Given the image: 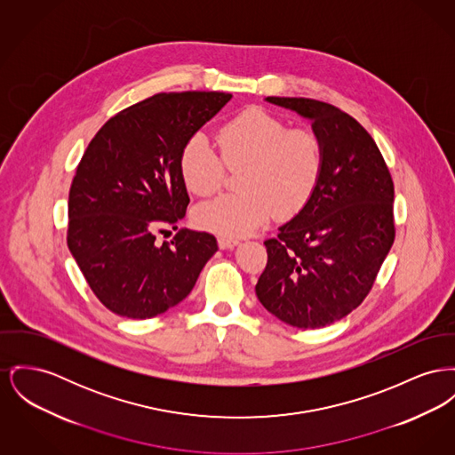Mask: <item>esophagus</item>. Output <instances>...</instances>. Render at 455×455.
Instances as JSON below:
<instances>
[{
  "mask_svg": "<svg viewBox=\"0 0 455 455\" xmlns=\"http://www.w3.org/2000/svg\"><path fill=\"white\" fill-rule=\"evenodd\" d=\"M218 245H220V249H234V247L239 245V241L237 239H230V237H220L218 239Z\"/></svg>",
  "mask_w": 455,
  "mask_h": 455,
  "instance_id": "34e87169",
  "label": "esophagus"
}]
</instances>
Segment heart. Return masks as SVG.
Here are the masks:
<instances>
[{"mask_svg":"<svg viewBox=\"0 0 455 455\" xmlns=\"http://www.w3.org/2000/svg\"><path fill=\"white\" fill-rule=\"evenodd\" d=\"M228 168H243L241 194L221 196L194 210V223L208 232L241 237L269 220L297 213L316 188L323 164L320 139L311 131L291 129L258 107L232 116L216 135ZM204 134L190 135L179 158L188 192L208 197L221 188L225 168Z\"/></svg>","mask_w":455,"mask_h":455,"instance_id":"heart-1","label":"heart"}]
</instances>
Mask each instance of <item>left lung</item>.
<instances>
[{"label":"left lung","mask_w":455,"mask_h":455,"mask_svg":"<svg viewBox=\"0 0 455 455\" xmlns=\"http://www.w3.org/2000/svg\"><path fill=\"white\" fill-rule=\"evenodd\" d=\"M265 101L311 122L323 164L300 212L265 242L267 265L256 295L273 316L323 328L354 311L373 287L394 239V182L359 122L306 98Z\"/></svg>","instance_id":"1"}]
</instances>
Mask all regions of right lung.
I'll use <instances>...</instances> for the list:
<instances>
[{
    "mask_svg": "<svg viewBox=\"0 0 455 455\" xmlns=\"http://www.w3.org/2000/svg\"><path fill=\"white\" fill-rule=\"evenodd\" d=\"M232 100L227 92H161L125 108L94 135L68 196V249L96 297L146 320L182 302L218 251L212 234L177 229L188 194L179 158L190 135Z\"/></svg>",
    "mask_w": 455,
    "mask_h": 455,
    "instance_id": "right-lung-1",
    "label": "right lung"
}]
</instances>
